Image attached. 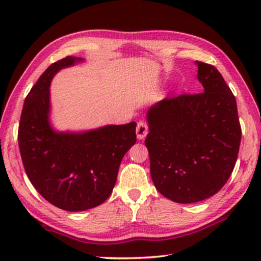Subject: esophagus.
Here are the masks:
<instances>
[{"mask_svg":"<svg viewBox=\"0 0 261 261\" xmlns=\"http://www.w3.org/2000/svg\"><path fill=\"white\" fill-rule=\"evenodd\" d=\"M136 131H137L138 139H140V140L143 139V138H145L147 136V134H148V124H147V122L143 121V120L138 122Z\"/></svg>","mask_w":261,"mask_h":261,"instance_id":"34e87169","label":"esophagus"}]
</instances>
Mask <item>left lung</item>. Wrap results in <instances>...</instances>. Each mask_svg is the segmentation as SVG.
Returning <instances> with one entry per match:
<instances>
[{"label": "left lung", "mask_w": 261, "mask_h": 261, "mask_svg": "<svg viewBox=\"0 0 261 261\" xmlns=\"http://www.w3.org/2000/svg\"><path fill=\"white\" fill-rule=\"evenodd\" d=\"M196 65L204 92L164 98L147 115L145 143L153 184L182 204L203 201L224 186L241 141L233 93L213 65Z\"/></svg>", "instance_id": "obj_1"}]
</instances>
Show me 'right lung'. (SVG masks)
I'll return each mask as SVG.
<instances>
[{
  "mask_svg": "<svg viewBox=\"0 0 261 261\" xmlns=\"http://www.w3.org/2000/svg\"><path fill=\"white\" fill-rule=\"evenodd\" d=\"M81 58L51 64L28 94L18 141L25 173L39 194L55 206L77 212L108 199L125 152L137 141L136 122L84 134L55 132L48 122L49 85L60 68Z\"/></svg>",
  "mask_w": 261,
  "mask_h": 261,
  "instance_id": "obj_1",
  "label": "right lung"
}]
</instances>
